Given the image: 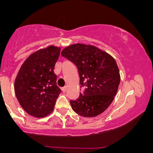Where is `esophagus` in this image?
<instances>
[{"mask_svg": "<svg viewBox=\"0 0 153 153\" xmlns=\"http://www.w3.org/2000/svg\"><path fill=\"white\" fill-rule=\"evenodd\" d=\"M62 91H63V92H66V91H67V86H65V87L62 88Z\"/></svg>", "mask_w": 153, "mask_h": 153, "instance_id": "esophagus-1", "label": "esophagus"}]
</instances>
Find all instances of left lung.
Segmentation results:
<instances>
[{"instance_id": "8db88e82", "label": "left lung", "mask_w": 153, "mask_h": 153, "mask_svg": "<svg viewBox=\"0 0 153 153\" xmlns=\"http://www.w3.org/2000/svg\"><path fill=\"white\" fill-rule=\"evenodd\" d=\"M61 55L77 66L82 88L78 99L71 101L73 110L83 117L101 114L112 103L120 83L114 58L94 45L85 44L70 45Z\"/></svg>"}]
</instances>
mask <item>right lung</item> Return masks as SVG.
I'll return each instance as SVG.
<instances>
[{
  "label": "right lung",
  "mask_w": 153,
  "mask_h": 153,
  "mask_svg": "<svg viewBox=\"0 0 153 153\" xmlns=\"http://www.w3.org/2000/svg\"><path fill=\"white\" fill-rule=\"evenodd\" d=\"M59 53L60 47L53 45L36 51L24 61L15 79L17 100L26 113L36 118L52 113L61 93L54 73Z\"/></svg>",
  "instance_id": "obj_1"
}]
</instances>
